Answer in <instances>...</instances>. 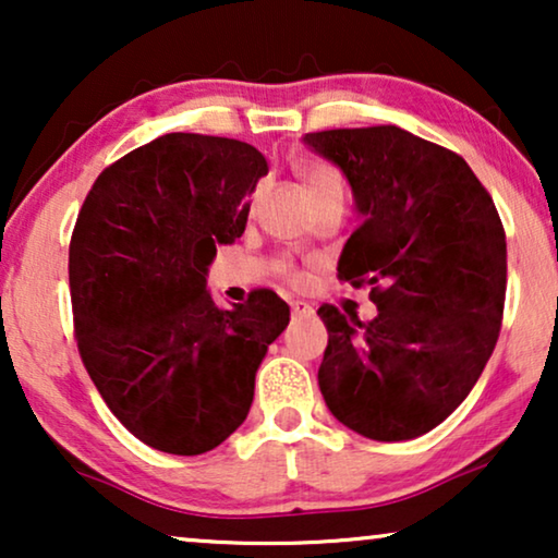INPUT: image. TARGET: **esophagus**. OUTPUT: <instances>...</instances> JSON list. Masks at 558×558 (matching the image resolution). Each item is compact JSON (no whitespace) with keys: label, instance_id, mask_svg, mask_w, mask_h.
<instances>
[{"label":"esophagus","instance_id":"34e87169","mask_svg":"<svg viewBox=\"0 0 558 558\" xmlns=\"http://www.w3.org/2000/svg\"><path fill=\"white\" fill-rule=\"evenodd\" d=\"M312 304H307V302H302V300H296V302H292V315L294 317H310L312 315Z\"/></svg>","mask_w":558,"mask_h":558}]
</instances>
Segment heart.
<instances>
[{"mask_svg": "<svg viewBox=\"0 0 558 558\" xmlns=\"http://www.w3.org/2000/svg\"><path fill=\"white\" fill-rule=\"evenodd\" d=\"M302 180H304V187H307L310 197L317 195V193H325V190H338V187L342 190V178L332 170V167H327V165H307L302 170ZM277 274L284 281H289V284H294V287L304 284V271L296 269L294 264L279 262Z\"/></svg>", "mask_w": 558, "mask_h": 558, "instance_id": "obj_1", "label": "heart"}]
</instances>
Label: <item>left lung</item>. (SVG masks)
I'll use <instances>...</instances> for the list:
<instances>
[{
    "instance_id": "left-lung-1",
    "label": "left lung",
    "mask_w": 558,
    "mask_h": 558,
    "mask_svg": "<svg viewBox=\"0 0 558 558\" xmlns=\"http://www.w3.org/2000/svg\"><path fill=\"white\" fill-rule=\"evenodd\" d=\"M335 162L363 223L338 279L371 287L376 319L323 304L327 348L317 380L327 409L378 441L439 426L490 361L506 307V231L483 182L457 151L399 126L304 136Z\"/></svg>"
}]
</instances>
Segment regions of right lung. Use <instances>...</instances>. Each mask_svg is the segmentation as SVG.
<instances>
[{
    "label": "right lung",
    "mask_w": 558,
    "mask_h": 558,
    "mask_svg": "<svg viewBox=\"0 0 558 558\" xmlns=\"http://www.w3.org/2000/svg\"><path fill=\"white\" fill-rule=\"evenodd\" d=\"M266 159L246 142L165 134L98 174L68 248L73 332L111 414L167 454H203L248 416L289 304L254 289L223 310L205 292L218 243L246 228Z\"/></svg>",
    "instance_id": "add662e5"
}]
</instances>
